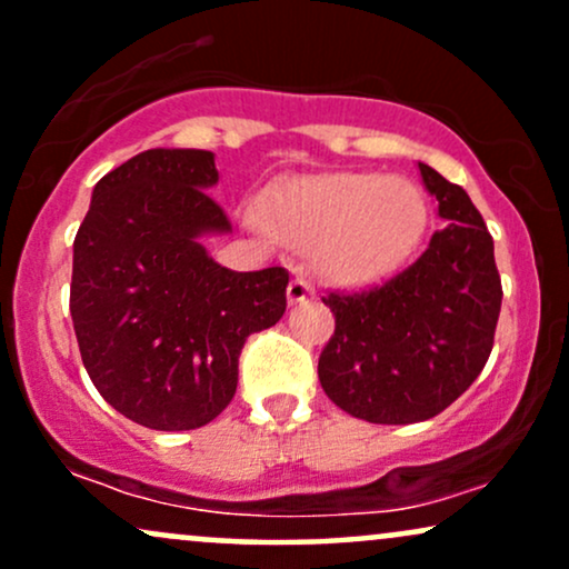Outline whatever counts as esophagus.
<instances>
[{"label": "esophagus", "mask_w": 569, "mask_h": 569, "mask_svg": "<svg viewBox=\"0 0 569 569\" xmlns=\"http://www.w3.org/2000/svg\"><path fill=\"white\" fill-rule=\"evenodd\" d=\"M312 293H316V289H312V283L307 278H302V276H297L289 283V302L291 305H302V302H307V299L312 297Z\"/></svg>", "instance_id": "esophagus-1"}]
</instances>
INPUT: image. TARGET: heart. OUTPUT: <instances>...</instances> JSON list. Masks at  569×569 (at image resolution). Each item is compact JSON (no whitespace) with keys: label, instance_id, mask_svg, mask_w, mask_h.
Here are the masks:
<instances>
[{"label":"heart","instance_id":"obj_1","mask_svg":"<svg viewBox=\"0 0 569 569\" xmlns=\"http://www.w3.org/2000/svg\"><path fill=\"white\" fill-rule=\"evenodd\" d=\"M267 217L302 246H323L326 276L361 286L407 259L426 224V202L409 181L335 173L280 187Z\"/></svg>","mask_w":569,"mask_h":569}]
</instances>
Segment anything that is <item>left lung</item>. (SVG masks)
Instances as JSON below:
<instances>
[{
  "label": "left lung",
  "mask_w": 569,
  "mask_h": 569,
  "mask_svg": "<svg viewBox=\"0 0 569 569\" xmlns=\"http://www.w3.org/2000/svg\"><path fill=\"white\" fill-rule=\"evenodd\" d=\"M449 224L407 270L363 291H331L335 335L318 358L326 396L358 420L409 426L443 411L485 369L502 286L495 243L462 187L420 162Z\"/></svg>",
  "instance_id": "left-lung-1"
}]
</instances>
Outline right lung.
Listing matches in <instances>:
<instances>
[{
  "label": "right lung",
  "instance_id": "add662e5",
  "mask_svg": "<svg viewBox=\"0 0 569 569\" xmlns=\"http://www.w3.org/2000/svg\"><path fill=\"white\" fill-rule=\"evenodd\" d=\"M202 149H147L93 189L74 238L69 310L109 407L152 430L208 426L232 401L246 339L286 312L289 270L234 272L200 238L230 232Z\"/></svg>",
  "mask_w": 569,
  "mask_h": 569
}]
</instances>
